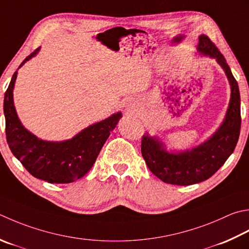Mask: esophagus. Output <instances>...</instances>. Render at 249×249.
<instances>
[{
  "instance_id": "obj_1",
  "label": "esophagus",
  "mask_w": 249,
  "mask_h": 249,
  "mask_svg": "<svg viewBox=\"0 0 249 249\" xmlns=\"http://www.w3.org/2000/svg\"><path fill=\"white\" fill-rule=\"evenodd\" d=\"M126 111H127V113H129V114L135 113V112H136V107H135V105H134V104H129V105L127 106V108H126Z\"/></svg>"
}]
</instances>
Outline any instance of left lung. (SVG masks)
<instances>
[{
    "label": "left lung",
    "mask_w": 249,
    "mask_h": 249,
    "mask_svg": "<svg viewBox=\"0 0 249 249\" xmlns=\"http://www.w3.org/2000/svg\"><path fill=\"white\" fill-rule=\"evenodd\" d=\"M198 53L215 58L222 67L231 86V98L226 118L205 142L191 150L169 153L158 138L143 135L141 154L149 169L162 181L190 186L211 178L234 151L241 130V97L237 82L220 51L205 34L198 37Z\"/></svg>",
    "instance_id": "obj_1"
}]
</instances>
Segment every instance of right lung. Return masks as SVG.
<instances>
[{
	"instance_id": "obj_1",
	"label": "right lung",
	"mask_w": 249,
	"mask_h": 249,
	"mask_svg": "<svg viewBox=\"0 0 249 249\" xmlns=\"http://www.w3.org/2000/svg\"><path fill=\"white\" fill-rule=\"evenodd\" d=\"M40 48L31 53V59ZM17 79L14 73L4 96V115L6 140L12 153L33 177L50 183H70L82 178L92 167L102 145L122 118L121 112L83 129L74 137L60 142L38 139L23 127L16 113L13 89Z\"/></svg>"
}]
</instances>
